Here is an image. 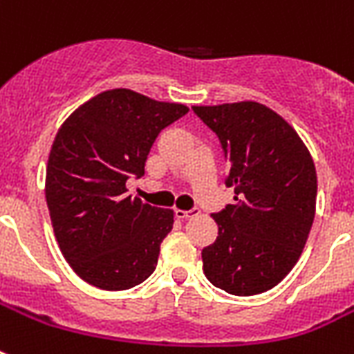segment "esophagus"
Listing matches in <instances>:
<instances>
[{
    "mask_svg": "<svg viewBox=\"0 0 354 354\" xmlns=\"http://www.w3.org/2000/svg\"><path fill=\"white\" fill-rule=\"evenodd\" d=\"M200 211L194 207V209H189V211H183V209H176L174 211V215H176V218H191V216H196L198 215Z\"/></svg>",
    "mask_w": 354,
    "mask_h": 354,
    "instance_id": "34e87169",
    "label": "esophagus"
}]
</instances>
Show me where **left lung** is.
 I'll list each match as a JSON object with an SVG mask.
<instances>
[{"instance_id": "8db88e82", "label": "left lung", "mask_w": 354, "mask_h": 354, "mask_svg": "<svg viewBox=\"0 0 354 354\" xmlns=\"http://www.w3.org/2000/svg\"><path fill=\"white\" fill-rule=\"evenodd\" d=\"M221 139L233 204L215 213L218 236L202 250L205 277L233 296H255L285 279L316 213L313 156L294 128L261 102L193 106Z\"/></svg>"}]
</instances>
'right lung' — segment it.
Wrapping results in <instances>:
<instances>
[{"label": "right lung", "instance_id": "add662e5", "mask_svg": "<svg viewBox=\"0 0 354 354\" xmlns=\"http://www.w3.org/2000/svg\"><path fill=\"white\" fill-rule=\"evenodd\" d=\"M187 112L118 88L84 102L58 130L46 200L60 252L86 283L127 290L154 272L174 213L132 198L127 180L143 176L158 133Z\"/></svg>", "mask_w": 354, "mask_h": 354}]
</instances>
